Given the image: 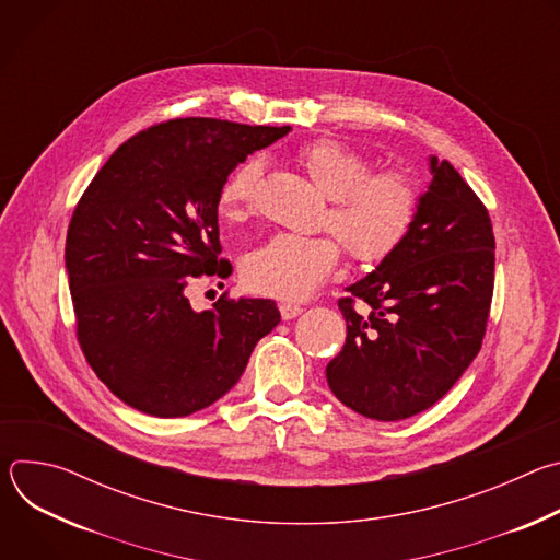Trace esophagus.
I'll list each match as a JSON object with an SVG mask.
<instances>
[{
	"instance_id": "1",
	"label": "esophagus",
	"mask_w": 560,
	"mask_h": 560,
	"mask_svg": "<svg viewBox=\"0 0 560 560\" xmlns=\"http://www.w3.org/2000/svg\"><path fill=\"white\" fill-rule=\"evenodd\" d=\"M279 312H281L283 322H290V318H294V316H299V314L303 312V307L296 305V303H281V305H279Z\"/></svg>"
}]
</instances>
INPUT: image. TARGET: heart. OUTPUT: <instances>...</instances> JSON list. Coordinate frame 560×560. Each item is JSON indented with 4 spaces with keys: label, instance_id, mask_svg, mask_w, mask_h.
Segmentation results:
<instances>
[{
    "label": "heart",
    "instance_id": "heart-1",
    "mask_svg": "<svg viewBox=\"0 0 560 560\" xmlns=\"http://www.w3.org/2000/svg\"><path fill=\"white\" fill-rule=\"evenodd\" d=\"M294 162L312 184L330 199L326 225L341 238L357 264H378L398 250L410 234L421 195L401 171H372L370 159L332 139H314L296 148ZM261 177L259 162L238 166L219 190V214L244 219ZM341 246L330 234L279 232L244 259L246 283L261 294L303 299L337 268Z\"/></svg>",
    "mask_w": 560,
    "mask_h": 560
}]
</instances>
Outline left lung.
<instances>
[{
  "mask_svg": "<svg viewBox=\"0 0 560 560\" xmlns=\"http://www.w3.org/2000/svg\"><path fill=\"white\" fill-rule=\"evenodd\" d=\"M430 173L406 242L339 299L348 337L326 368L328 385L343 406L376 421L432 408L481 350L488 328V208L450 162L430 156Z\"/></svg>",
  "mask_w": 560,
  "mask_h": 560,
  "instance_id": "8db88e82",
  "label": "left lung"
}]
</instances>
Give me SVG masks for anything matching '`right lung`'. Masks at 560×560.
Returning <instances> with one entry per match:
<instances>
[{"mask_svg": "<svg viewBox=\"0 0 560 560\" xmlns=\"http://www.w3.org/2000/svg\"><path fill=\"white\" fill-rule=\"evenodd\" d=\"M288 132L210 117L156 124L121 143L79 199L63 255L77 341L126 406L162 419L212 406L281 322L270 299L223 294L197 312L186 290L230 275L219 190Z\"/></svg>", "mask_w": 560, "mask_h": 560, "instance_id": "add662e5", "label": "right lung"}]
</instances>
